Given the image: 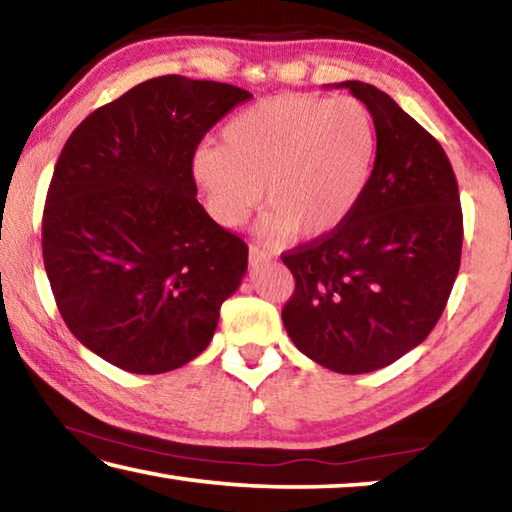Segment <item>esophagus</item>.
I'll use <instances>...</instances> for the list:
<instances>
[{
    "label": "esophagus",
    "instance_id": "obj_1",
    "mask_svg": "<svg viewBox=\"0 0 512 512\" xmlns=\"http://www.w3.org/2000/svg\"><path fill=\"white\" fill-rule=\"evenodd\" d=\"M248 257H250V264H262V262H268V259H271V253H266V250L259 248V246H250Z\"/></svg>",
    "mask_w": 512,
    "mask_h": 512
}]
</instances>
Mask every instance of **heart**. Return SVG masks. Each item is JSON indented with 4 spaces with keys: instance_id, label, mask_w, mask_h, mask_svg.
I'll return each instance as SVG.
<instances>
[{
    "instance_id": "obj_1",
    "label": "heart",
    "mask_w": 512,
    "mask_h": 512,
    "mask_svg": "<svg viewBox=\"0 0 512 512\" xmlns=\"http://www.w3.org/2000/svg\"><path fill=\"white\" fill-rule=\"evenodd\" d=\"M375 158V119L361 101L280 94L232 117L221 144L194 155L192 176L221 225L244 221L262 189L259 235L316 239L357 210Z\"/></svg>"
}]
</instances>
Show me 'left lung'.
<instances>
[{"label":"left lung","instance_id":"8db88e82","mask_svg":"<svg viewBox=\"0 0 512 512\" xmlns=\"http://www.w3.org/2000/svg\"><path fill=\"white\" fill-rule=\"evenodd\" d=\"M336 88L375 119V169L341 228L282 253L296 277L282 320L309 359L361 375L404 357L443 316L461 266L463 212L436 137L375 85Z\"/></svg>","mask_w":512,"mask_h":512}]
</instances>
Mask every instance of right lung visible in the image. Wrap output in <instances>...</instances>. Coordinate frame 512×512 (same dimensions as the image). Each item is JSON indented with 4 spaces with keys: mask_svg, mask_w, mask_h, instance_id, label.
Segmentation results:
<instances>
[{
    "mask_svg": "<svg viewBox=\"0 0 512 512\" xmlns=\"http://www.w3.org/2000/svg\"><path fill=\"white\" fill-rule=\"evenodd\" d=\"M253 94L169 74L144 81L69 135L42 214V259L65 325L135 375L210 345L248 246L196 201L205 133Z\"/></svg>",
    "mask_w": 512,
    "mask_h": 512,
    "instance_id": "1",
    "label": "right lung"
}]
</instances>
